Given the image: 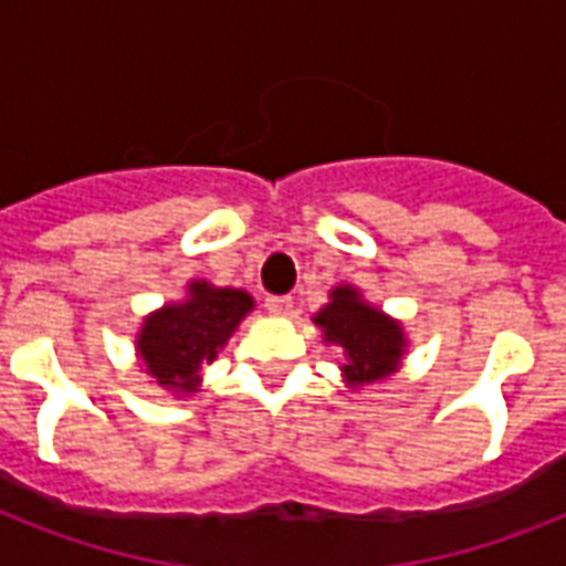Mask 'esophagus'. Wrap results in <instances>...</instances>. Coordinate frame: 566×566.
Masks as SVG:
<instances>
[{
  "mask_svg": "<svg viewBox=\"0 0 566 566\" xmlns=\"http://www.w3.org/2000/svg\"><path fill=\"white\" fill-rule=\"evenodd\" d=\"M264 308L270 311V314L287 317V314H291V311H293V300H291V296H266Z\"/></svg>",
  "mask_w": 566,
  "mask_h": 566,
  "instance_id": "1",
  "label": "esophagus"
}]
</instances>
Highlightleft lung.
<instances>
[{"label": "left lung", "mask_w": 566, "mask_h": 566, "mask_svg": "<svg viewBox=\"0 0 566 566\" xmlns=\"http://www.w3.org/2000/svg\"><path fill=\"white\" fill-rule=\"evenodd\" d=\"M326 340L344 346L349 361L344 364L346 378L353 385H370L396 370L402 358V328L387 319L381 311L361 302L355 287H335L332 302L314 317Z\"/></svg>", "instance_id": "obj_1"}]
</instances>
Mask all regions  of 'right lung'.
<instances>
[{"label": "right lung", "mask_w": 566, "mask_h": 566, "mask_svg": "<svg viewBox=\"0 0 566 566\" xmlns=\"http://www.w3.org/2000/svg\"><path fill=\"white\" fill-rule=\"evenodd\" d=\"M249 311V293L193 282L188 302L167 305L144 323L137 349L144 355L146 373H153L158 385L193 394L199 387L196 373L217 358V349Z\"/></svg>", "instance_id": "obj_1"}]
</instances>
